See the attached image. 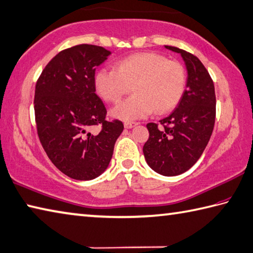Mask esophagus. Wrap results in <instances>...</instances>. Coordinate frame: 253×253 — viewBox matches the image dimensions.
Returning a JSON list of instances; mask_svg holds the SVG:
<instances>
[{"label":"esophagus","mask_w":253,"mask_h":253,"mask_svg":"<svg viewBox=\"0 0 253 253\" xmlns=\"http://www.w3.org/2000/svg\"><path fill=\"white\" fill-rule=\"evenodd\" d=\"M137 126V123L136 122H125V127L126 128H132V127H134V126Z\"/></svg>","instance_id":"esophagus-1"}]
</instances>
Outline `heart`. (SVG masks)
<instances>
[{"label": "heart", "instance_id": "1", "mask_svg": "<svg viewBox=\"0 0 253 253\" xmlns=\"http://www.w3.org/2000/svg\"><path fill=\"white\" fill-rule=\"evenodd\" d=\"M96 91L108 102H118L131 90L134 94L111 110L117 119L131 121L170 111L183 97L185 69L176 60L156 52H139L119 60L116 69L100 68L94 74Z\"/></svg>", "mask_w": 253, "mask_h": 253}]
</instances>
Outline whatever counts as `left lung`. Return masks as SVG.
Wrapping results in <instances>:
<instances>
[{"mask_svg":"<svg viewBox=\"0 0 253 253\" xmlns=\"http://www.w3.org/2000/svg\"><path fill=\"white\" fill-rule=\"evenodd\" d=\"M178 52L187 69L183 97L169 117L156 123H147L149 140L143 146L146 163L156 173L176 176L196 163L211 139L216 118L215 87L207 69L196 56L165 46Z\"/></svg>","mask_w":253,"mask_h":253,"instance_id":"obj_1","label":"left lung"}]
</instances>
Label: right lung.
<instances>
[{
  "label": "right lung",
  "instance_id": "add662e5",
  "mask_svg": "<svg viewBox=\"0 0 253 253\" xmlns=\"http://www.w3.org/2000/svg\"><path fill=\"white\" fill-rule=\"evenodd\" d=\"M111 55L101 46L82 44L58 52L38 78L34 110L37 134L51 163L77 180H90L107 169L123 131L107 121V109L94 88L96 68ZM100 125L97 135L89 132Z\"/></svg>",
  "mask_w": 253,
  "mask_h": 253
}]
</instances>
